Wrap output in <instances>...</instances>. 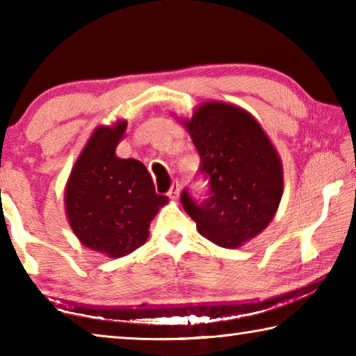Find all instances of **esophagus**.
Masks as SVG:
<instances>
[{
    "label": "esophagus",
    "instance_id": "esophagus-1",
    "mask_svg": "<svg viewBox=\"0 0 356 356\" xmlns=\"http://www.w3.org/2000/svg\"><path fill=\"white\" fill-rule=\"evenodd\" d=\"M179 191H180V185H179L177 180H174V182L171 184V190L168 191V196H170L171 200L177 201V197H179Z\"/></svg>",
    "mask_w": 356,
    "mask_h": 356
}]
</instances>
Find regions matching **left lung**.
<instances>
[{"mask_svg": "<svg viewBox=\"0 0 356 356\" xmlns=\"http://www.w3.org/2000/svg\"><path fill=\"white\" fill-rule=\"evenodd\" d=\"M209 180L202 202L180 201L197 232L222 248H238L270 225L282 197V163L261 125L243 108L207 102L182 120Z\"/></svg>", "mask_w": 356, "mask_h": 356, "instance_id": "8db88e82", "label": "left lung"}]
</instances>
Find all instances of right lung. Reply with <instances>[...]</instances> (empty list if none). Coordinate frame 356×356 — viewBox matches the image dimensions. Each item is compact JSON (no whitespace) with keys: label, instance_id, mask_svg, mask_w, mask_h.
Returning <instances> with one entry per match:
<instances>
[{"label":"right lung","instance_id":"add662e5","mask_svg":"<svg viewBox=\"0 0 356 356\" xmlns=\"http://www.w3.org/2000/svg\"><path fill=\"white\" fill-rule=\"evenodd\" d=\"M125 129L127 120H118L94 130L64 191L65 213L78 240L114 259L146 243L150 221L168 202L155 193L141 161L116 155Z\"/></svg>","mask_w":356,"mask_h":356}]
</instances>
